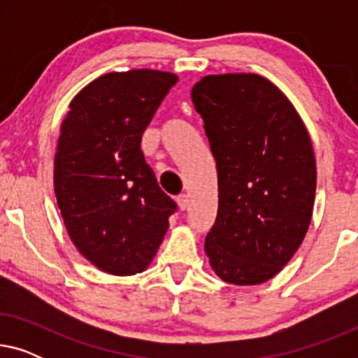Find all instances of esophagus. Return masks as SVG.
Masks as SVG:
<instances>
[{
  "label": "esophagus",
  "mask_w": 358,
  "mask_h": 358,
  "mask_svg": "<svg viewBox=\"0 0 358 358\" xmlns=\"http://www.w3.org/2000/svg\"><path fill=\"white\" fill-rule=\"evenodd\" d=\"M178 205H179V208L182 210V212H184V210H187L189 208V195H185V194L179 195Z\"/></svg>",
  "instance_id": "esophagus-1"
}]
</instances>
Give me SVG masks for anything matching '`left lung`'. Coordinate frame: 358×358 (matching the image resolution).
Instances as JSON below:
<instances>
[{
	"mask_svg": "<svg viewBox=\"0 0 358 358\" xmlns=\"http://www.w3.org/2000/svg\"><path fill=\"white\" fill-rule=\"evenodd\" d=\"M192 102L218 173V213L205 252L222 280L259 285L287 266L311 223L310 135L287 96L252 73L205 76Z\"/></svg>",
	"mask_w": 358,
	"mask_h": 358,
	"instance_id": "1",
	"label": "left lung"
}]
</instances>
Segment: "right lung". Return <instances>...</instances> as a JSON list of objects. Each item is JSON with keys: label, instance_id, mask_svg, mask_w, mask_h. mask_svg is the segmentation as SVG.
I'll return each instance as SVG.
<instances>
[{"label": "right lung", "instance_id": "obj_1", "mask_svg": "<svg viewBox=\"0 0 358 358\" xmlns=\"http://www.w3.org/2000/svg\"><path fill=\"white\" fill-rule=\"evenodd\" d=\"M178 80L158 70L106 73L70 102L53 187L73 244L102 272H143L178 208L140 148L141 135Z\"/></svg>", "mask_w": 358, "mask_h": 358}]
</instances>
